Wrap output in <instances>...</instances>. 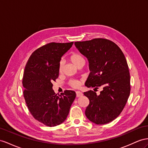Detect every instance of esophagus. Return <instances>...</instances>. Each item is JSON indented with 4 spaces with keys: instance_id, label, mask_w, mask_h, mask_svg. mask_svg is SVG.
Returning <instances> with one entry per match:
<instances>
[{
    "instance_id": "34e87169",
    "label": "esophagus",
    "mask_w": 148,
    "mask_h": 148,
    "mask_svg": "<svg viewBox=\"0 0 148 148\" xmlns=\"http://www.w3.org/2000/svg\"><path fill=\"white\" fill-rule=\"evenodd\" d=\"M82 96V93L80 91H76V97H80Z\"/></svg>"
}]
</instances>
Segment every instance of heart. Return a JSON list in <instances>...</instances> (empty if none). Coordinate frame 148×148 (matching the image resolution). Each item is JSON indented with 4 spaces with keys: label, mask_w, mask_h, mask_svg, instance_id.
<instances>
[{
    "label": "heart",
    "mask_w": 148,
    "mask_h": 148,
    "mask_svg": "<svg viewBox=\"0 0 148 148\" xmlns=\"http://www.w3.org/2000/svg\"><path fill=\"white\" fill-rule=\"evenodd\" d=\"M70 60H71V62L76 66H78L82 62H84V57H83L81 54H79V53H74V54H72L70 56ZM64 60L62 59L60 60L59 64V73H62V72L64 69ZM81 84V81L71 80L69 81V85L72 87V88H75V89L79 88V87H80Z\"/></svg>",
    "instance_id": "obj_1"
}]
</instances>
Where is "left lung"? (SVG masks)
Wrapping results in <instances>:
<instances>
[{
    "label": "left lung",
    "instance_id": "obj_1",
    "mask_svg": "<svg viewBox=\"0 0 148 148\" xmlns=\"http://www.w3.org/2000/svg\"><path fill=\"white\" fill-rule=\"evenodd\" d=\"M74 44L89 62L90 73L86 86L103 88L99 96L91 90L84 92L89 100L85 114L96 124H108L122 112L130 94V74L126 58L118 45L103 38Z\"/></svg>",
    "mask_w": 148,
    "mask_h": 148
}]
</instances>
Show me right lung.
I'll return each mask as SVG.
<instances>
[{
	"instance_id": "right-lung-1",
	"label": "right lung",
	"mask_w": 148,
	"mask_h": 148,
	"mask_svg": "<svg viewBox=\"0 0 148 148\" xmlns=\"http://www.w3.org/2000/svg\"><path fill=\"white\" fill-rule=\"evenodd\" d=\"M73 43L44 45L32 53L25 65L22 78L25 103L32 116L45 126L63 123L76 96L74 90H66L58 95L52 89V82L59 77L61 57Z\"/></svg>"
}]
</instances>
